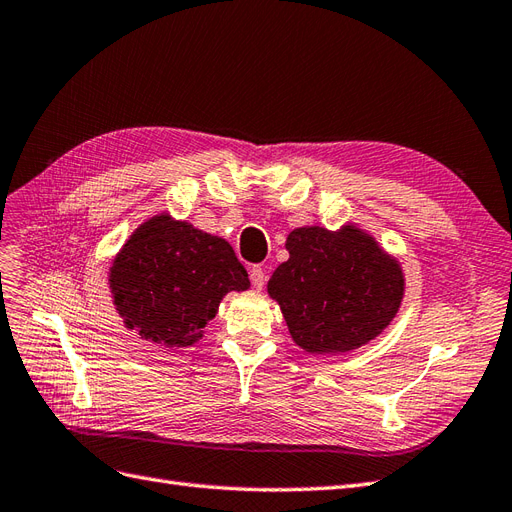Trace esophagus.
<instances>
[{"mask_svg": "<svg viewBox=\"0 0 512 512\" xmlns=\"http://www.w3.org/2000/svg\"><path fill=\"white\" fill-rule=\"evenodd\" d=\"M251 283H253L255 289H261V287L266 285V272H264V268L253 266V270H251Z\"/></svg>", "mask_w": 512, "mask_h": 512, "instance_id": "1", "label": "esophagus"}]
</instances>
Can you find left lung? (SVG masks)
<instances>
[{
	"label": "left lung",
	"mask_w": 512,
	"mask_h": 512,
	"mask_svg": "<svg viewBox=\"0 0 512 512\" xmlns=\"http://www.w3.org/2000/svg\"><path fill=\"white\" fill-rule=\"evenodd\" d=\"M268 294L281 304L291 339L309 354H343L375 339L403 298V274L375 240L347 225L300 227Z\"/></svg>",
	"instance_id": "left-lung-1"
}]
</instances>
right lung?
I'll return each instance as SVG.
<instances>
[{
    "mask_svg": "<svg viewBox=\"0 0 512 512\" xmlns=\"http://www.w3.org/2000/svg\"><path fill=\"white\" fill-rule=\"evenodd\" d=\"M109 285L128 328L154 343L186 347L201 339L227 291L251 283L223 238L160 214L128 238Z\"/></svg>",
    "mask_w": 512,
    "mask_h": 512,
    "instance_id": "obj_1",
    "label": "right lung"
}]
</instances>
